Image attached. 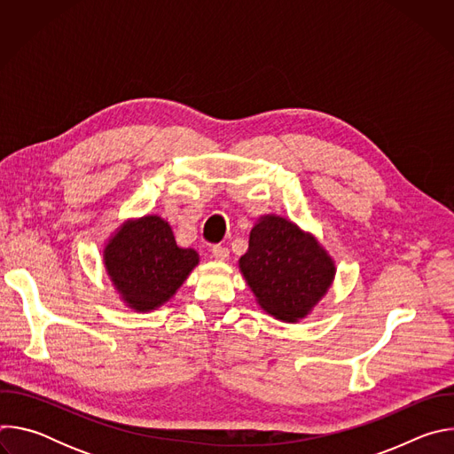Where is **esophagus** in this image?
<instances>
[{
    "label": "esophagus",
    "instance_id": "obj_1",
    "mask_svg": "<svg viewBox=\"0 0 454 454\" xmlns=\"http://www.w3.org/2000/svg\"><path fill=\"white\" fill-rule=\"evenodd\" d=\"M212 256L217 258V261H226V258L230 256V249L224 247V246H221V244H215V246L212 247Z\"/></svg>",
    "mask_w": 454,
    "mask_h": 454
}]
</instances>
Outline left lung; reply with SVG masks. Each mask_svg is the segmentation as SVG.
Wrapping results in <instances>:
<instances>
[{"instance_id": "1", "label": "left lung", "mask_w": 454, "mask_h": 454, "mask_svg": "<svg viewBox=\"0 0 454 454\" xmlns=\"http://www.w3.org/2000/svg\"><path fill=\"white\" fill-rule=\"evenodd\" d=\"M239 268L258 305L282 321L305 317L336 275L333 258L317 240L277 215L253 226Z\"/></svg>"}]
</instances>
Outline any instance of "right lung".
Listing matches in <instances>:
<instances>
[{
  "label": "right lung",
  "instance_id": "right-lung-1",
  "mask_svg": "<svg viewBox=\"0 0 454 454\" xmlns=\"http://www.w3.org/2000/svg\"><path fill=\"white\" fill-rule=\"evenodd\" d=\"M200 254L177 246L158 215L125 223L104 249L106 271L123 301L140 312L163 305L198 266Z\"/></svg>",
  "mask_w": 454,
  "mask_h": 454
}]
</instances>
